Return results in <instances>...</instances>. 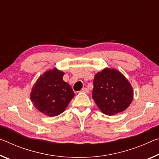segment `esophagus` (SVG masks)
<instances>
[{
  "label": "esophagus",
  "instance_id": "34e87169",
  "mask_svg": "<svg viewBox=\"0 0 159 159\" xmlns=\"http://www.w3.org/2000/svg\"><path fill=\"white\" fill-rule=\"evenodd\" d=\"M81 91L85 93H89V89H87V88H84V89H82Z\"/></svg>",
  "mask_w": 159,
  "mask_h": 159
}]
</instances>
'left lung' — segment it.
Returning a JSON list of instances; mask_svg holds the SVG:
<instances>
[{
    "mask_svg": "<svg viewBox=\"0 0 159 159\" xmlns=\"http://www.w3.org/2000/svg\"><path fill=\"white\" fill-rule=\"evenodd\" d=\"M133 94L129 82L117 70L105 69L95 75L92 97L105 115L124 111L132 102Z\"/></svg>",
    "mask_w": 159,
    "mask_h": 159,
    "instance_id": "obj_1",
    "label": "left lung"
}]
</instances>
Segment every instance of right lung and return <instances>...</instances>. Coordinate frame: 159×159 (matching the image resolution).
Segmentation results:
<instances>
[{
	"instance_id": "1",
	"label": "right lung",
	"mask_w": 159,
	"mask_h": 159,
	"mask_svg": "<svg viewBox=\"0 0 159 159\" xmlns=\"http://www.w3.org/2000/svg\"><path fill=\"white\" fill-rule=\"evenodd\" d=\"M64 73L54 69L45 72L32 88L30 98L34 107L53 117L64 111L75 96L71 87L63 80Z\"/></svg>"
}]
</instances>
